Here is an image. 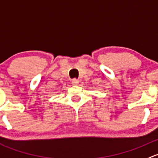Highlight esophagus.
Here are the masks:
<instances>
[{"label":"esophagus","mask_w":158,"mask_h":158,"mask_svg":"<svg viewBox=\"0 0 158 158\" xmlns=\"http://www.w3.org/2000/svg\"><path fill=\"white\" fill-rule=\"evenodd\" d=\"M78 83H79V81L76 78L73 79L72 81H71V84H72L73 85H77V84H78Z\"/></svg>","instance_id":"esophagus-1"}]
</instances>
